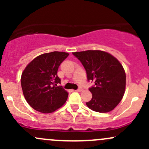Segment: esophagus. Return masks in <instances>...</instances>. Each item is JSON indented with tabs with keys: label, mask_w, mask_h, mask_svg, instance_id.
Wrapping results in <instances>:
<instances>
[{
	"label": "esophagus",
	"mask_w": 149,
	"mask_h": 149,
	"mask_svg": "<svg viewBox=\"0 0 149 149\" xmlns=\"http://www.w3.org/2000/svg\"><path fill=\"white\" fill-rule=\"evenodd\" d=\"M83 91V88H81V87H80V88H78L77 90H76V91Z\"/></svg>",
	"instance_id": "1"
}]
</instances>
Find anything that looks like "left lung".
Segmentation results:
<instances>
[{
    "mask_svg": "<svg viewBox=\"0 0 149 149\" xmlns=\"http://www.w3.org/2000/svg\"><path fill=\"white\" fill-rule=\"evenodd\" d=\"M84 65L88 81H94L89 88L92 94L87 107L97 112H108L120 102L125 90L126 75L117 58L102 50L73 52Z\"/></svg>",
    "mask_w": 149,
    "mask_h": 149,
    "instance_id": "8db88e82",
    "label": "left lung"
}]
</instances>
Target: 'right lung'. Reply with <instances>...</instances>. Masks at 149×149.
Here are the masks:
<instances>
[{"label":"right lung","mask_w":149,"mask_h":149,"mask_svg":"<svg viewBox=\"0 0 149 149\" xmlns=\"http://www.w3.org/2000/svg\"><path fill=\"white\" fill-rule=\"evenodd\" d=\"M68 55L58 51L42 54L25 68L21 84L25 100L33 109L42 113H51L65 103L68 93L58 86L61 79L57 73Z\"/></svg>","instance_id":"obj_1"}]
</instances>
